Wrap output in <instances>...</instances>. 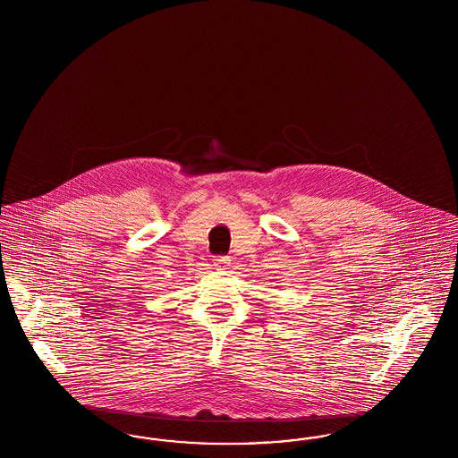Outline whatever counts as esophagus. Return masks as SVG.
I'll use <instances>...</instances> for the list:
<instances>
[{
	"instance_id": "obj_1",
	"label": "esophagus",
	"mask_w": 458,
	"mask_h": 458,
	"mask_svg": "<svg viewBox=\"0 0 458 458\" xmlns=\"http://www.w3.org/2000/svg\"><path fill=\"white\" fill-rule=\"evenodd\" d=\"M230 262H232V259H230L228 255H225V257H222V255H220V257H215V265H216V267H222V268H226Z\"/></svg>"
}]
</instances>
